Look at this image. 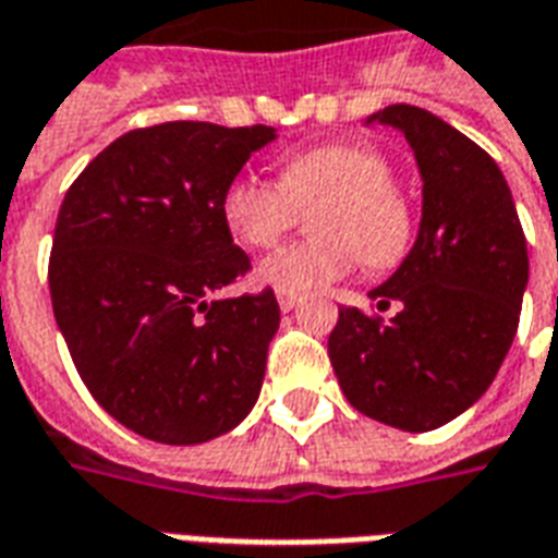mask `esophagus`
Instances as JSON below:
<instances>
[{"label": "esophagus", "instance_id": "1", "mask_svg": "<svg viewBox=\"0 0 558 558\" xmlns=\"http://www.w3.org/2000/svg\"><path fill=\"white\" fill-rule=\"evenodd\" d=\"M278 304H280V311H283V313H290V311H295V307H299L301 299H299V295H295V292L278 290Z\"/></svg>", "mask_w": 558, "mask_h": 558}]
</instances>
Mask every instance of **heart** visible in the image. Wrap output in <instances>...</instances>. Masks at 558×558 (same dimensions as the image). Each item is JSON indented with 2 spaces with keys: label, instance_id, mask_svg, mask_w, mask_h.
<instances>
[{
  "label": "heart",
  "instance_id": "heart-1",
  "mask_svg": "<svg viewBox=\"0 0 558 558\" xmlns=\"http://www.w3.org/2000/svg\"><path fill=\"white\" fill-rule=\"evenodd\" d=\"M311 213L307 242L283 247L259 266V278L287 292H313L349 275L361 259L387 271L414 242V206L393 183L381 150L361 142L313 144L280 162L278 183L236 177L221 195L227 230L254 251L275 247Z\"/></svg>",
  "mask_w": 558,
  "mask_h": 558
}]
</instances>
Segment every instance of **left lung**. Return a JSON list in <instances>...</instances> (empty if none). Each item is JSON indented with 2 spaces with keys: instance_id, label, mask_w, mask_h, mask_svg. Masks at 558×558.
Segmentation results:
<instances>
[{
  "instance_id": "left-lung-1",
  "label": "left lung",
  "mask_w": 558,
  "mask_h": 558,
  "mask_svg": "<svg viewBox=\"0 0 558 558\" xmlns=\"http://www.w3.org/2000/svg\"><path fill=\"white\" fill-rule=\"evenodd\" d=\"M369 121L405 132L423 177V221L393 278L369 292L381 316L342 307L328 357L361 414L432 432L485 393L518 333L530 257L509 183L476 142L416 106Z\"/></svg>"
}]
</instances>
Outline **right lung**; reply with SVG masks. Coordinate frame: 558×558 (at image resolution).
Segmentation results:
<instances>
[{
  "instance_id": "add662e5",
  "label": "right lung",
  "mask_w": 558,
  "mask_h": 558,
  "mask_svg": "<svg viewBox=\"0 0 558 558\" xmlns=\"http://www.w3.org/2000/svg\"><path fill=\"white\" fill-rule=\"evenodd\" d=\"M271 126L171 121L90 159L61 201L49 295L90 396L135 435L192 447L254 408L275 292L209 301L251 271L221 195Z\"/></svg>"
}]
</instances>
